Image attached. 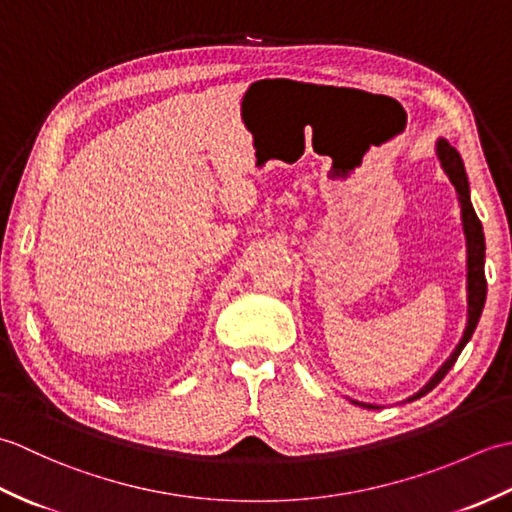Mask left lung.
Masks as SVG:
<instances>
[{
	"mask_svg": "<svg viewBox=\"0 0 512 512\" xmlns=\"http://www.w3.org/2000/svg\"><path fill=\"white\" fill-rule=\"evenodd\" d=\"M438 158L442 169L447 171V176L451 180V184L458 191V200H460V209H462V226H464V237H466V299H469V317H466V328L462 339L455 347L453 354L442 363V367L438 369L433 378L424 385L418 394H413L407 400H416L424 394L436 387L440 380L449 374V369L453 367V363L458 361L460 352L464 350V345L471 341V336L477 328V321L482 317L484 310V301H486V277H484V255H486V244H484V231H482V222L480 217L475 215V209L471 204V193H469V180H466V171H464V162L462 156L458 154V149L451 147L447 140L440 138L438 145ZM354 405H361L365 409H380L378 405H369V402H358L352 400Z\"/></svg>",
	"mask_w": 512,
	"mask_h": 512,
	"instance_id": "1",
	"label": "left lung"
}]
</instances>
